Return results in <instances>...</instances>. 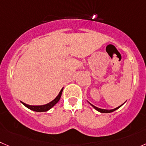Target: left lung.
Returning <instances> with one entry per match:
<instances>
[{"label": "left lung", "mask_w": 146, "mask_h": 146, "mask_svg": "<svg viewBox=\"0 0 146 146\" xmlns=\"http://www.w3.org/2000/svg\"><path fill=\"white\" fill-rule=\"evenodd\" d=\"M89 103H90V102H89ZM90 105H92V106L93 107V108H95V110H98V112H102V113H109V112H113V111H115V110H117L119 108H120V107L122 106V105H123H123H120V106H119V107H117V108H115V109H112V110H105V109H101V108H98V107H95V105H92L91 103H90Z\"/></svg>", "instance_id": "obj_1"}]
</instances>
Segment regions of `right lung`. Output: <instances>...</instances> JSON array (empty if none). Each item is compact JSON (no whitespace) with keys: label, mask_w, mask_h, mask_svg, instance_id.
Returning <instances> with one entry per match:
<instances>
[{"label":"right lung","mask_w":146,"mask_h":146,"mask_svg":"<svg viewBox=\"0 0 146 146\" xmlns=\"http://www.w3.org/2000/svg\"><path fill=\"white\" fill-rule=\"evenodd\" d=\"M62 91H63V88L61 90V91L59 92V95L56 96V98H55L54 100H52L51 102H48V103L44 105H29L24 103V102H21H21L24 106H26L27 108H29V109L33 111H35V112H46V111L49 110L51 108H53V107L59 102V100H60L61 98V96H62Z\"/></svg>","instance_id":"obj_1"}]
</instances>
